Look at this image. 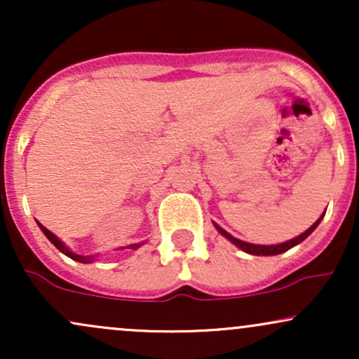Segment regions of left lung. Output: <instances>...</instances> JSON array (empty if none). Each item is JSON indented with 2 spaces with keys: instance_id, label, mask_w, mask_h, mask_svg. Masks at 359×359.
Segmentation results:
<instances>
[{
  "instance_id": "8db88e82",
  "label": "left lung",
  "mask_w": 359,
  "mask_h": 359,
  "mask_svg": "<svg viewBox=\"0 0 359 359\" xmlns=\"http://www.w3.org/2000/svg\"><path fill=\"white\" fill-rule=\"evenodd\" d=\"M323 217H324V214H323V216L319 217V219H317V221L314 222V224L311 226V228L307 229L306 233L299 234V236H297V238H294V240L282 243V245H270V246H266V245H251V243H246V241L236 240V238L231 236V234L226 233L224 229L221 228V226H217V224H214V226H216V229L222 234V236L228 238V240L231 241L233 245H236L238 248H241L243 251H246V253H250V255H258V257H271V255H280V253H283V251H287V250L294 248V246H295V245H299V243H302V241L306 240V238L309 236V234H311V233L314 231V229L317 228V226H319V222L323 221Z\"/></svg>"
}]
</instances>
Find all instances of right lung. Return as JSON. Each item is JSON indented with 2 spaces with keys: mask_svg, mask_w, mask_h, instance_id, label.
Instances as JSON below:
<instances>
[{
  "mask_svg": "<svg viewBox=\"0 0 359 359\" xmlns=\"http://www.w3.org/2000/svg\"><path fill=\"white\" fill-rule=\"evenodd\" d=\"M39 226H40V229H42V231H43V234H45V236H47L48 238V241H50L52 243V245L53 246H55V248L57 250H59V251H62V253H64V255H67V257L69 258H72V259H76V262H81V263H89L90 262V257H82V255H76V253H72V251L71 250H69V248H65V246H64V243H62L60 240H59V238H57L55 236V234H53V233H50V231H48V229L47 228H43V226L42 224H40V222H39ZM138 246L140 245H131L130 246V248H138Z\"/></svg>",
  "mask_w": 359,
  "mask_h": 359,
  "instance_id": "1",
  "label": "right lung"
}]
</instances>
